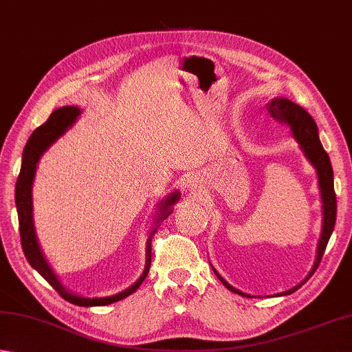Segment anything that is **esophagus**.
<instances>
[{
  "label": "esophagus",
  "mask_w": 352,
  "mask_h": 352,
  "mask_svg": "<svg viewBox=\"0 0 352 352\" xmlns=\"http://www.w3.org/2000/svg\"><path fill=\"white\" fill-rule=\"evenodd\" d=\"M187 187H188L190 190H193V188L196 187V184H195V181H191V179H190V181L187 182Z\"/></svg>",
  "instance_id": "esophagus-1"
}]
</instances>
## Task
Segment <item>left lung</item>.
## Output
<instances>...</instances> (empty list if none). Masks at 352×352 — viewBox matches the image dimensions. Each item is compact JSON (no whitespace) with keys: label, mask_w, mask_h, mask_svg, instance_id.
Segmentation results:
<instances>
[{"label":"left lung","mask_w":352,"mask_h":352,"mask_svg":"<svg viewBox=\"0 0 352 352\" xmlns=\"http://www.w3.org/2000/svg\"><path fill=\"white\" fill-rule=\"evenodd\" d=\"M267 110L268 113L276 119V121L288 125L291 130V135H293L297 144H299L305 157H307L308 162L316 168L317 179H319V190H320V201H322V216H323L322 233H320L319 242H317L314 265L308 273V276L305 277V280H302L299 285H296L294 288L276 294V296H288L291 293H294L296 289H299L302 285L307 282L311 276H313V273L317 270V267H319V263L322 261V256L324 253V248H327L329 237L333 234V230L336 225V214H337V202H336V193H334V173H333V167H331L329 156L327 151L323 150V145L319 139V130H317V125L314 122V119L311 118V115H308L307 110L282 96L271 99V102L267 104ZM211 268H213L217 279L221 280L230 291H233V293L239 296L251 297L250 294L242 293L241 289L234 288L233 285H230L221 274L217 273L213 265H211Z\"/></svg>","instance_id":"left-lung-1"}]
</instances>
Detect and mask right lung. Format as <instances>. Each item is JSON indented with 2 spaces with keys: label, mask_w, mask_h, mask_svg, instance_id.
Here are the masks:
<instances>
[{
  "label": "right lung",
  "mask_w": 352,
  "mask_h": 352,
  "mask_svg": "<svg viewBox=\"0 0 352 352\" xmlns=\"http://www.w3.org/2000/svg\"><path fill=\"white\" fill-rule=\"evenodd\" d=\"M81 113L82 110L76 107V105H65V107L53 111L47 121H45L41 127H38L33 131L23 151L21 170H19V176L15 187V204L18 211L19 234H21L23 251L25 258H28V262L32 265V268L36 270L38 273L41 274L59 294H61L63 299L67 302L78 305V307H104V305H110L125 299V297L133 294L135 291L141 287V283L148 274L151 263V237L155 236L156 230L159 228V223L171 214L175 204L181 199V193L176 190L165 197L164 201L159 202L157 211L153 217V223L150 225L147 242H145V267L141 277H139L131 287L121 291V293L107 297H85L81 294L72 293L70 289L65 288L63 282L58 279L55 271L52 270L47 258H45L43 253L41 245L38 242L35 223H33L32 187L33 181H35L39 159H41L45 151H47L52 145L65 133V131L73 127V124L76 122V119Z\"/></svg>",
  "instance_id": "right-lung-1"
}]
</instances>
